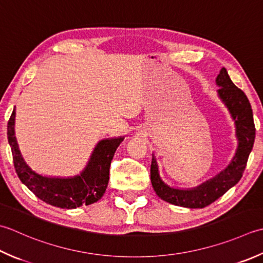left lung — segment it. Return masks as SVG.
<instances>
[{"mask_svg": "<svg viewBox=\"0 0 263 263\" xmlns=\"http://www.w3.org/2000/svg\"><path fill=\"white\" fill-rule=\"evenodd\" d=\"M220 86L218 93L228 107L236 124V136L238 138V149L233 161L224 171L197 188L190 190L174 189L164 183L158 176L155 157L153 156L151 165V180L157 196L177 206L189 209H203L212 204L237 183L243 177L250 153L254 145L255 125L253 111L248 97L230 80L228 71L222 68L217 77Z\"/></svg>", "mask_w": 263, "mask_h": 263, "instance_id": "8db88e82", "label": "left lung"}]
</instances>
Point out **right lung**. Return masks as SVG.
<instances>
[{
    "label": "right lung",
    "mask_w": 263,
    "mask_h": 263,
    "mask_svg": "<svg viewBox=\"0 0 263 263\" xmlns=\"http://www.w3.org/2000/svg\"><path fill=\"white\" fill-rule=\"evenodd\" d=\"M14 109L8 122V140L13 165L22 182L43 202L61 209H76L99 200L106 192L109 167L123 138L101 140L95 148L84 171L68 179L46 178L35 173L25 163L14 137Z\"/></svg>",
    "instance_id": "add662e5"
}]
</instances>
